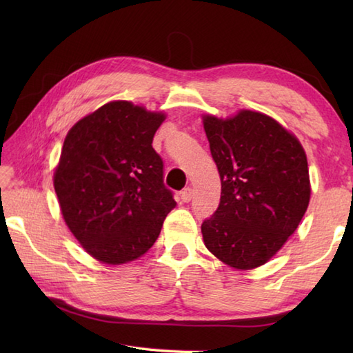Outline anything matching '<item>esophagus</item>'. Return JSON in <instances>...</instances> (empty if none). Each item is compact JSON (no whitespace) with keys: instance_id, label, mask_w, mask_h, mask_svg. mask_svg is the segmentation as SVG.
Returning a JSON list of instances; mask_svg holds the SVG:
<instances>
[{"instance_id":"obj_1","label":"esophagus","mask_w":353,"mask_h":353,"mask_svg":"<svg viewBox=\"0 0 353 353\" xmlns=\"http://www.w3.org/2000/svg\"><path fill=\"white\" fill-rule=\"evenodd\" d=\"M192 188H185L182 192H181V199H182V201H185V203H188V201H191V199H192Z\"/></svg>"}]
</instances>
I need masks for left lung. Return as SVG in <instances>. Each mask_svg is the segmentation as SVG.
<instances>
[{"label": "left lung", "instance_id": "obj_1", "mask_svg": "<svg viewBox=\"0 0 353 353\" xmlns=\"http://www.w3.org/2000/svg\"><path fill=\"white\" fill-rule=\"evenodd\" d=\"M221 179L220 205L201 224L208 250L238 270L256 268L294 234L310 205L301 142L261 112L203 117Z\"/></svg>", "mask_w": 353, "mask_h": 353}]
</instances>
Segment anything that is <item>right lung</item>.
Instances as JSON below:
<instances>
[{
    "label": "right lung",
    "instance_id": "add662e5",
    "mask_svg": "<svg viewBox=\"0 0 353 353\" xmlns=\"http://www.w3.org/2000/svg\"><path fill=\"white\" fill-rule=\"evenodd\" d=\"M165 119L130 101H110L72 125L54 172L66 226L104 264L138 259L176 208L152 145Z\"/></svg>",
    "mask_w": 353,
    "mask_h": 353
}]
</instances>
